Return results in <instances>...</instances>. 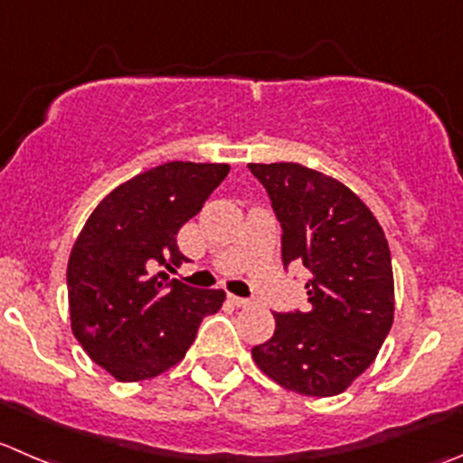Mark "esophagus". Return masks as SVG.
Instances as JSON below:
<instances>
[{"instance_id": "esophagus-1", "label": "esophagus", "mask_w": 463, "mask_h": 463, "mask_svg": "<svg viewBox=\"0 0 463 463\" xmlns=\"http://www.w3.org/2000/svg\"><path fill=\"white\" fill-rule=\"evenodd\" d=\"M231 298L232 305H237V307H250V300L249 298H241V296H228Z\"/></svg>"}]
</instances>
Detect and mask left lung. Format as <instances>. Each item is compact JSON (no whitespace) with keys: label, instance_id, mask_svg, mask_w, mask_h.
<instances>
[{"label":"left lung","instance_id":"8db88e82","mask_svg":"<svg viewBox=\"0 0 463 463\" xmlns=\"http://www.w3.org/2000/svg\"><path fill=\"white\" fill-rule=\"evenodd\" d=\"M280 222L282 264L309 271L307 307L278 312L253 360L280 387L336 396L373 364L393 323V271L378 219L344 183L298 163L249 165Z\"/></svg>","mask_w":463,"mask_h":463}]
</instances>
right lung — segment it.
Returning <instances> with one entry per match:
<instances>
[{
	"instance_id": "add662e5",
	"label": "right lung",
	"mask_w": 463,
	"mask_h": 463,
	"mask_svg": "<svg viewBox=\"0 0 463 463\" xmlns=\"http://www.w3.org/2000/svg\"><path fill=\"white\" fill-rule=\"evenodd\" d=\"M228 165H158L122 183L94 208L67 264L71 332L122 383L156 378L185 357L201 321L222 307V289H196L169 273L190 262L176 235Z\"/></svg>"
}]
</instances>
